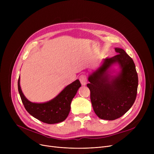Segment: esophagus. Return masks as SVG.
<instances>
[{"mask_svg":"<svg viewBox=\"0 0 154 154\" xmlns=\"http://www.w3.org/2000/svg\"><path fill=\"white\" fill-rule=\"evenodd\" d=\"M79 80L80 83H81L82 85H84L87 84V76L85 75V74H82L81 75H80L79 77Z\"/></svg>","mask_w":154,"mask_h":154,"instance_id":"34e87169","label":"esophagus"}]
</instances>
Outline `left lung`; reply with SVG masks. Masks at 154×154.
<instances>
[{"label": "left lung", "mask_w": 154, "mask_h": 154, "mask_svg": "<svg viewBox=\"0 0 154 154\" xmlns=\"http://www.w3.org/2000/svg\"><path fill=\"white\" fill-rule=\"evenodd\" d=\"M117 55L107 57L97 70L88 77L87 86L96 115L104 120H113L122 117L135 100L138 75L132 59L123 49L116 48ZM118 63L122 68L119 75L110 79L106 73L112 64Z\"/></svg>", "instance_id": "obj_1"}]
</instances>
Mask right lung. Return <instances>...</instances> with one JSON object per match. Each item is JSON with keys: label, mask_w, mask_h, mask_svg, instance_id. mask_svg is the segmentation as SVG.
Masks as SVG:
<instances>
[{"label": "right lung", "mask_w": 154, "mask_h": 154, "mask_svg": "<svg viewBox=\"0 0 154 154\" xmlns=\"http://www.w3.org/2000/svg\"><path fill=\"white\" fill-rule=\"evenodd\" d=\"M81 87L79 80L67 85L52 100L43 103H32L23 95L20 86V77L18 80V90L24 107L29 114L48 124L61 122L67 117L70 110V103L78 89Z\"/></svg>", "instance_id": "right-lung-1"}]
</instances>
